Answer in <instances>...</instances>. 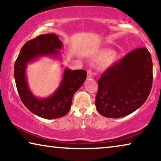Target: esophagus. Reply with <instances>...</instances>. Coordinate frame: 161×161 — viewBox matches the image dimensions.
<instances>
[{
  "label": "esophagus",
  "instance_id": "1",
  "mask_svg": "<svg viewBox=\"0 0 161 161\" xmlns=\"http://www.w3.org/2000/svg\"><path fill=\"white\" fill-rule=\"evenodd\" d=\"M92 77V72L91 70L87 71V78H91Z\"/></svg>",
  "mask_w": 161,
  "mask_h": 161
}]
</instances>
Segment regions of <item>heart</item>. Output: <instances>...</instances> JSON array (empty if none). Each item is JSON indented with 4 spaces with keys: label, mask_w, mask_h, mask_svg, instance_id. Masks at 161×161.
<instances>
[{
    "label": "heart",
    "mask_w": 161,
    "mask_h": 161,
    "mask_svg": "<svg viewBox=\"0 0 161 161\" xmlns=\"http://www.w3.org/2000/svg\"><path fill=\"white\" fill-rule=\"evenodd\" d=\"M97 58L102 61H107L108 64H113L117 60V55L112 50H103L98 54Z\"/></svg>",
    "instance_id": "b5f03b06"
}]
</instances>
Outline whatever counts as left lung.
I'll list each match as a JSON object with an SVG mask.
<instances>
[{"label":"left lung","instance_id":"1","mask_svg":"<svg viewBox=\"0 0 161 161\" xmlns=\"http://www.w3.org/2000/svg\"><path fill=\"white\" fill-rule=\"evenodd\" d=\"M96 108L107 118L129 115L142 106L153 83L151 55L145 47L130 52L98 80Z\"/></svg>","mask_w":161,"mask_h":161}]
</instances>
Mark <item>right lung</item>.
<instances>
[{"label": "right lung", "mask_w": 161, "mask_h": 161, "mask_svg": "<svg viewBox=\"0 0 161 161\" xmlns=\"http://www.w3.org/2000/svg\"><path fill=\"white\" fill-rule=\"evenodd\" d=\"M63 44L55 34L39 35L27 42L21 48L14 66L16 86L23 104L41 118L58 119L69 112L72 97L80 88L86 78V72L83 69H64L59 86L50 97L40 98L33 94L30 89L26 76L27 66L44 57L62 59L60 50Z\"/></svg>", "instance_id": "right-lung-1"}]
</instances>
